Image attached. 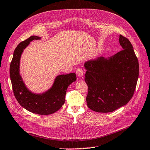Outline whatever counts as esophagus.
Instances as JSON below:
<instances>
[{
    "instance_id": "1",
    "label": "esophagus",
    "mask_w": 150,
    "mask_h": 150,
    "mask_svg": "<svg viewBox=\"0 0 150 150\" xmlns=\"http://www.w3.org/2000/svg\"><path fill=\"white\" fill-rule=\"evenodd\" d=\"M76 74L77 76L82 77L83 76V70H82L81 68H78L76 70Z\"/></svg>"
}]
</instances>
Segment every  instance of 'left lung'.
Segmentation results:
<instances>
[{
    "label": "left lung",
    "mask_w": 150,
    "mask_h": 150,
    "mask_svg": "<svg viewBox=\"0 0 150 150\" xmlns=\"http://www.w3.org/2000/svg\"><path fill=\"white\" fill-rule=\"evenodd\" d=\"M123 50L105 59L85 64L88 85L86 100L89 108L99 113L112 112L128 103L133 96L139 75V64L132 44L120 35Z\"/></svg>",
    "instance_id": "left-lung-1"
}]
</instances>
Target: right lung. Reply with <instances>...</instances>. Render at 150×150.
<instances>
[{
	"label": "right lung",
	"instance_id": "right-lung-1",
	"mask_svg": "<svg viewBox=\"0 0 150 150\" xmlns=\"http://www.w3.org/2000/svg\"><path fill=\"white\" fill-rule=\"evenodd\" d=\"M40 38L33 35L17 45L11 62L10 76L13 92L18 103L32 113L47 115L56 112L62 107L65 101L67 88L76 80V77L75 73L57 76L52 87L42 95L33 94L27 90L19 75L21 56L30 42Z\"/></svg>",
	"mask_w": 150,
	"mask_h": 150
}]
</instances>
